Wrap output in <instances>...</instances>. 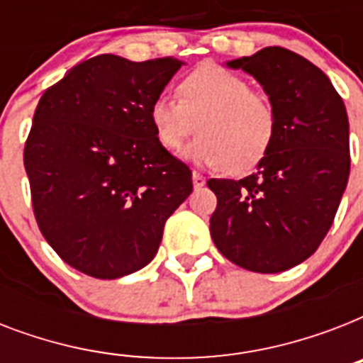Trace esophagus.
Returning <instances> with one entry per match:
<instances>
[{"label": "esophagus", "mask_w": 363, "mask_h": 363, "mask_svg": "<svg viewBox=\"0 0 363 363\" xmlns=\"http://www.w3.org/2000/svg\"><path fill=\"white\" fill-rule=\"evenodd\" d=\"M192 182H194V188L205 186V177L199 175L198 171H194V173H192Z\"/></svg>", "instance_id": "34e87169"}]
</instances>
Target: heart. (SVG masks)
I'll use <instances>...</instances> for the list:
<instances>
[{"mask_svg": "<svg viewBox=\"0 0 363 363\" xmlns=\"http://www.w3.org/2000/svg\"><path fill=\"white\" fill-rule=\"evenodd\" d=\"M177 98L160 96L148 109L156 141L167 152H181L198 130L201 135L188 147V158L239 175L256 167L275 145V104L250 90V82L235 71L198 65L181 79Z\"/></svg>", "mask_w": 363, "mask_h": 363, "instance_id": "heart-1", "label": "heart"}]
</instances>
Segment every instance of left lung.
Masks as SVG:
<instances>
[{"label": "left lung", "mask_w": 363, "mask_h": 363, "mask_svg": "<svg viewBox=\"0 0 363 363\" xmlns=\"http://www.w3.org/2000/svg\"><path fill=\"white\" fill-rule=\"evenodd\" d=\"M228 65L264 86L279 131L256 173L207 181L216 196L211 238L242 269L281 273L315 254L332 228L350 173L347 109L330 79L286 48H262Z\"/></svg>", "instance_id": "obj_1"}]
</instances>
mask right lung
<instances>
[{"mask_svg": "<svg viewBox=\"0 0 363 363\" xmlns=\"http://www.w3.org/2000/svg\"><path fill=\"white\" fill-rule=\"evenodd\" d=\"M182 62L99 54L45 90L24 147L43 238L65 264L118 279L156 256L192 171L156 141L148 109Z\"/></svg>", "mask_w": 363, "mask_h": 363, "instance_id": "obj_1", "label": "right lung"}]
</instances>
